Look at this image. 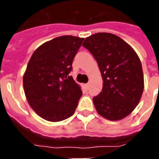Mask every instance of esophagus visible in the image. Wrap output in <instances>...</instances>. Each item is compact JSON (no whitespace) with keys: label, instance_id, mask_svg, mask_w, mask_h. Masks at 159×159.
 <instances>
[{"label":"esophagus","instance_id":"obj_1","mask_svg":"<svg viewBox=\"0 0 159 159\" xmlns=\"http://www.w3.org/2000/svg\"><path fill=\"white\" fill-rule=\"evenodd\" d=\"M89 86H90L89 83H87V84H85V87H86L87 89H88V88H89Z\"/></svg>","mask_w":159,"mask_h":159}]
</instances>
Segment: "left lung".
<instances>
[{
  "mask_svg": "<svg viewBox=\"0 0 159 159\" xmlns=\"http://www.w3.org/2000/svg\"><path fill=\"white\" fill-rule=\"evenodd\" d=\"M82 46L97 60L103 80L102 92L93 97L100 116L122 120L134 110L143 92V74L135 51L119 36L97 33L85 39Z\"/></svg>",
  "mask_w": 159,
  "mask_h": 159,
  "instance_id": "1",
  "label": "left lung"
}]
</instances>
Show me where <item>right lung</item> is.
<instances>
[{
    "mask_svg": "<svg viewBox=\"0 0 159 159\" xmlns=\"http://www.w3.org/2000/svg\"><path fill=\"white\" fill-rule=\"evenodd\" d=\"M83 39L57 37L39 46L29 61L23 77L25 94L31 108L46 120H66L77 108L82 92L68 74Z\"/></svg>",
    "mask_w": 159,
    "mask_h": 159,
    "instance_id": "obj_1",
    "label": "right lung"
}]
</instances>
